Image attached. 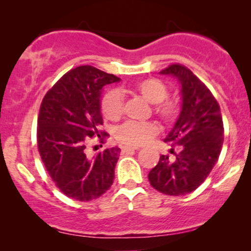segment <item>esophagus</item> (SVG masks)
I'll return each mask as SVG.
<instances>
[{"label": "esophagus", "instance_id": "esophagus-1", "mask_svg": "<svg viewBox=\"0 0 251 251\" xmlns=\"http://www.w3.org/2000/svg\"><path fill=\"white\" fill-rule=\"evenodd\" d=\"M134 150H139V146H123V151L124 152L134 151Z\"/></svg>", "mask_w": 251, "mask_h": 251}]
</instances>
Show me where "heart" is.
Listing matches in <instances>:
<instances>
[{
  "label": "heart",
  "mask_w": 251,
  "mask_h": 251,
  "mask_svg": "<svg viewBox=\"0 0 251 251\" xmlns=\"http://www.w3.org/2000/svg\"><path fill=\"white\" fill-rule=\"evenodd\" d=\"M125 93L139 94L146 101L154 105V112L163 122H171L177 116L178 107L174 101H164L169 94V89L163 81L153 77L139 80L132 87L124 88ZM124 97L117 89L108 91L101 99V112L108 120H118L123 114ZM158 127L153 123L127 122L118 129L117 135L120 142L127 145H142L148 143L157 134Z\"/></svg>",
  "instance_id": "1"
}]
</instances>
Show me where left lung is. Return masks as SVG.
Returning <instances> with one entry per match:
<instances>
[{
  "mask_svg": "<svg viewBox=\"0 0 251 251\" xmlns=\"http://www.w3.org/2000/svg\"><path fill=\"white\" fill-rule=\"evenodd\" d=\"M160 74L172 75L180 85V113L164 139L179 146L180 152L174 160L160 155L149 180L165 195H188L205 180L217 163L223 145V119L211 92L189 68L171 65Z\"/></svg>",
  "mask_w": 251,
  "mask_h": 251,
  "instance_id": "obj_1",
  "label": "left lung"
}]
</instances>
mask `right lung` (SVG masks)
I'll return each mask as SVG.
<instances>
[{"mask_svg":"<svg viewBox=\"0 0 251 251\" xmlns=\"http://www.w3.org/2000/svg\"><path fill=\"white\" fill-rule=\"evenodd\" d=\"M120 81L93 66L66 73L43 98L37 118V148L46 170L62 194L88 201L111 188L120 149L89 155V138L102 140V87Z\"/></svg>","mask_w":251,"mask_h":251,"instance_id":"right-lung-1","label":"right lung"}]
</instances>
